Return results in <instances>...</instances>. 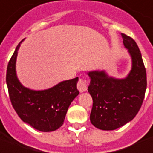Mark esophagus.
Instances as JSON below:
<instances>
[{
  "label": "esophagus",
  "mask_w": 153,
  "mask_h": 153,
  "mask_svg": "<svg viewBox=\"0 0 153 153\" xmlns=\"http://www.w3.org/2000/svg\"><path fill=\"white\" fill-rule=\"evenodd\" d=\"M88 88V82L86 80L84 79H79L77 82V89L80 92H85L87 90Z\"/></svg>",
  "instance_id": "obj_1"
}]
</instances>
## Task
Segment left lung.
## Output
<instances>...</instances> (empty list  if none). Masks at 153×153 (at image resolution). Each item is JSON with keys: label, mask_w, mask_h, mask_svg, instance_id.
Here are the masks:
<instances>
[{"label": "left lung", "mask_w": 153, "mask_h": 153, "mask_svg": "<svg viewBox=\"0 0 153 153\" xmlns=\"http://www.w3.org/2000/svg\"><path fill=\"white\" fill-rule=\"evenodd\" d=\"M125 47L132 59V68L126 77L116 79L104 71L88 72V91L93 99L90 122L102 130H113L133 120L142 106L147 88L146 68L133 38L121 33Z\"/></svg>", "instance_id": "obj_1"}]
</instances>
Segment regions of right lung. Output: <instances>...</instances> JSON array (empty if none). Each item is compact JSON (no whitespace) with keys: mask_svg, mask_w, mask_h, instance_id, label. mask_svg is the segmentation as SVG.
Returning a JSON list of instances; mask_svg holds the SVG:
<instances>
[{"mask_svg":"<svg viewBox=\"0 0 153 153\" xmlns=\"http://www.w3.org/2000/svg\"><path fill=\"white\" fill-rule=\"evenodd\" d=\"M21 42L11 57L6 71V84L12 106L21 120L36 130L42 132L56 130L63 124L68 107L79 94L78 77L62 81L45 90H32L23 86L15 70Z\"/></svg>","mask_w":153,"mask_h":153,"instance_id":"1","label":"right lung"}]
</instances>
